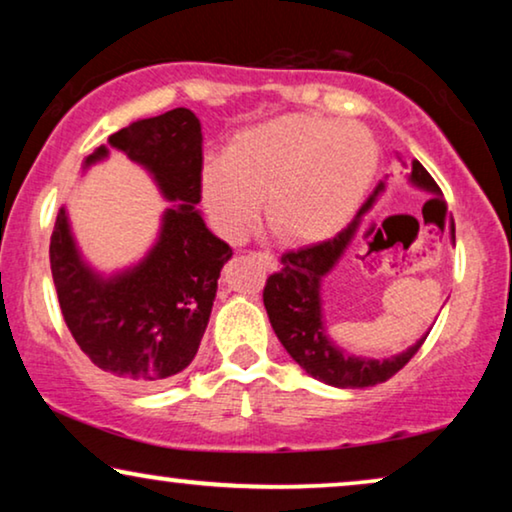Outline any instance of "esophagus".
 Here are the masks:
<instances>
[{
    "label": "esophagus",
    "instance_id": "obj_1",
    "mask_svg": "<svg viewBox=\"0 0 512 512\" xmlns=\"http://www.w3.org/2000/svg\"><path fill=\"white\" fill-rule=\"evenodd\" d=\"M254 256L258 258V261L265 263V268L268 270H275L277 268V258L270 254V251H254Z\"/></svg>",
    "mask_w": 512,
    "mask_h": 512
}]
</instances>
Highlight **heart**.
<instances>
[{"label":"heart","instance_id":"1","mask_svg":"<svg viewBox=\"0 0 512 512\" xmlns=\"http://www.w3.org/2000/svg\"><path fill=\"white\" fill-rule=\"evenodd\" d=\"M377 167V144L359 123L284 114L237 132L202 172V198L223 233L247 235L263 200L265 226L282 244H317L359 209Z\"/></svg>","mask_w":512,"mask_h":512}]
</instances>
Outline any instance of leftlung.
Listing matches in <instances>:
<instances>
[{
  "mask_svg": "<svg viewBox=\"0 0 512 512\" xmlns=\"http://www.w3.org/2000/svg\"><path fill=\"white\" fill-rule=\"evenodd\" d=\"M412 184L426 188L431 193H440V188L424 165L419 160H412L410 172ZM382 191V184L375 188V193L366 200L361 207L363 214L373 205L375 195ZM438 200V198H433ZM359 221L349 223V226L333 237V240L312 244V247L286 251L279 258L282 270L272 272L265 279L263 289V303L268 310L272 331L277 333L279 342H282L286 352L293 356L305 373H310L314 380H321L331 387L342 389H359V387H375V384L387 382L394 377L412 356L419 352L424 345L426 333L422 340L415 342L408 352L391 356L384 361L373 359H356V356H347L326 338L324 324H321V300H319V284L321 277L338 263L342 251L347 249L349 240H352L354 230ZM454 235V223H452Z\"/></svg>",
  "mask_w": 512,
  "mask_h": 512,
  "instance_id": "1",
  "label": "left lung"
}]
</instances>
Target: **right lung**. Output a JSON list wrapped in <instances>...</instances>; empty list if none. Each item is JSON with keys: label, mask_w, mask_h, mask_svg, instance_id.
Wrapping results in <instances>:
<instances>
[{"label": "right lung", "mask_w": 512, "mask_h": 512, "mask_svg": "<svg viewBox=\"0 0 512 512\" xmlns=\"http://www.w3.org/2000/svg\"><path fill=\"white\" fill-rule=\"evenodd\" d=\"M156 177L167 200L160 240L137 268L97 277L81 261L60 209L51 235V272L65 324L81 352L104 373L158 387L198 354L216 282L233 249L212 235L195 205L202 198V130L191 109L144 118L109 137ZM107 146L86 158H104Z\"/></svg>", "instance_id": "add662e5"}]
</instances>
